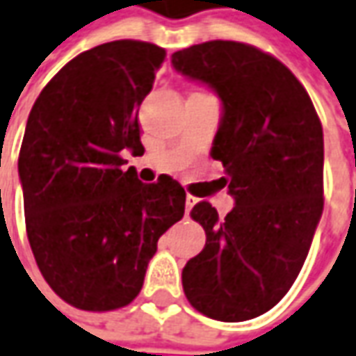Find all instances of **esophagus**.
Masks as SVG:
<instances>
[{
    "instance_id": "34e87169",
    "label": "esophagus",
    "mask_w": 356,
    "mask_h": 356,
    "mask_svg": "<svg viewBox=\"0 0 356 356\" xmlns=\"http://www.w3.org/2000/svg\"><path fill=\"white\" fill-rule=\"evenodd\" d=\"M198 202L197 197H193V195H187V198H185V204H187V210H191L195 204Z\"/></svg>"
}]
</instances>
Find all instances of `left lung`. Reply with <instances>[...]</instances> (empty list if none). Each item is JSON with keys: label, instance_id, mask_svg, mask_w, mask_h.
I'll list each match as a JSON object with an SVG mask.
<instances>
[{"label": "left lung", "instance_id": "1", "mask_svg": "<svg viewBox=\"0 0 356 356\" xmlns=\"http://www.w3.org/2000/svg\"><path fill=\"white\" fill-rule=\"evenodd\" d=\"M179 74L222 101L210 156L236 207L220 218L202 200L191 218L207 232L187 261L191 306L220 321H245L286 294L308 257L323 210V130L312 99L275 56L234 40H210L171 56Z\"/></svg>", "mask_w": 356, "mask_h": 356}]
</instances>
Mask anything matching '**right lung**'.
<instances>
[{"label": "right lung", "mask_w": 356, "mask_h": 356, "mask_svg": "<svg viewBox=\"0 0 356 356\" xmlns=\"http://www.w3.org/2000/svg\"><path fill=\"white\" fill-rule=\"evenodd\" d=\"M165 50L115 40L81 52L31 108L19 154L25 224L36 265L60 298L87 312L128 306L142 290L158 239L185 214L169 175L142 183L138 108Z\"/></svg>", "instance_id": "1"}]
</instances>
